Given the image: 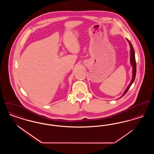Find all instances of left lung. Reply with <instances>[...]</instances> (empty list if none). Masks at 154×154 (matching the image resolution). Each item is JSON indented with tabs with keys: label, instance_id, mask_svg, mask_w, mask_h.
I'll list each match as a JSON object with an SVG mask.
<instances>
[{
	"label": "left lung",
	"instance_id": "obj_1",
	"mask_svg": "<svg viewBox=\"0 0 154 154\" xmlns=\"http://www.w3.org/2000/svg\"><path fill=\"white\" fill-rule=\"evenodd\" d=\"M127 41L129 42V45H130V47H131V65H132V67H133V75H132V80L131 83L129 84V85L128 86L127 88L125 89L124 94H123V95L121 97H122L123 96H124L128 92V91L129 90V89L131 87V86L132 85L133 82H134V79H135V77H136V59H135V54H134V49H133V47L132 46L131 43L130 42V41L126 38Z\"/></svg>",
	"mask_w": 154,
	"mask_h": 154
}]
</instances>
